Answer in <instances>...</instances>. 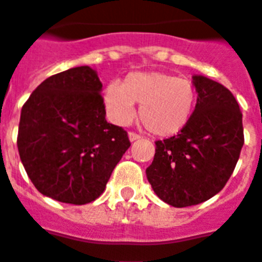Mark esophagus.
Segmentation results:
<instances>
[{
    "mask_svg": "<svg viewBox=\"0 0 262 262\" xmlns=\"http://www.w3.org/2000/svg\"><path fill=\"white\" fill-rule=\"evenodd\" d=\"M139 139H141V136L137 135V133H135V132H130V133H129V140H130L132 143H133V141H136V140H139Z\"/></svg>",
    "mask_w": 262,
    "mask_h": 262,
    "instance_id": "1",
    "label": "esophagus"
}]
</instances>
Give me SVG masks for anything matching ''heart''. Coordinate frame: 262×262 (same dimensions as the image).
I'll return each instance as SVG.
<instances>
[{
    "mask_svg": "<svg viewBox=\"0 0 262 262\" xmlns=\"http://www.w3.org/2000/svg\"><path fill=\"white\" fill-rule=\"evenodd\" d=\"M103 100L111 119L121 125L133 119L135 103H139L144 126L152 135L170 137L190 121L197 103V90L193 81L178 76L141 72L127 75L122 84H108Z\"/></svg>",
    "mask_w": 262,
    "mask_h": 262,
    "instance_id": "obj_1",
    "label": "heart"
}]
</instances>
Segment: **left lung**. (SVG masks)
<instances>
[{
    "instance_id": "obj_1",
    "label": "left lung",
    "mask_w": 262,
    "mask_h": 262,
    "mask_svg": "<svg viewBox=\"0 0 262 262\" xmlns=\"http://www.w3.org/2000/svg\"><path fill=\"white\" fill-rule=\"evenodd\" d=\"M197 103L177 136L156 141L148 182L160 200L190 207L217 194L231 177L244 147L242 113L234 95L213 80L193 76Z\"/></svg>"
}]
</instances>
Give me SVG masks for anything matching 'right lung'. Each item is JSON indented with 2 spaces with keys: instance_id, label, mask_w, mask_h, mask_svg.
Wrapping results in <instances>:
<instances>
[{
  "instance_id": "1",
  "label": "right lung",
  "mask_w": 262,
  "mask_h": 262,
  "mask_svg": "<svg viewBox=\"0 0 262 262\" xmlns=\"http://www.w3.org/2000/svg\"><path fill=\"white\" fill-rule=\"evenodd\" d=\"M102 83L90 67L50 76L21 108L17 148L27 175L43 195L84 205L106 189L127 133L106 121Z\"/></svg>"
}]
</instances>
